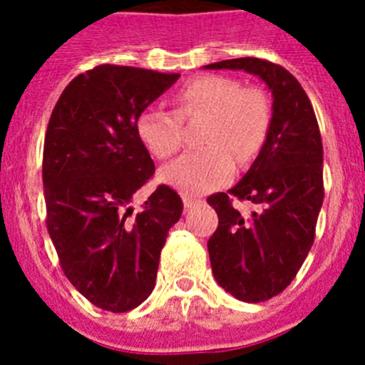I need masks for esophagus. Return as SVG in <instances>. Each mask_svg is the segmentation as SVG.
I'll list each match as a JSON object with an SVG mask.
<instances>
[{
	"label": "esophagus",
	"mask_w": 365,
	"mask_h": 365,
	"mask_svg": "<svg viewBox=\"0 0 365 365\" xmlns=\"http://www.w3.org/2000/svg\"><path fill=\"white\" fill-rule=\"evenodd\" d=\"M182 202H185V208H192L195 202H199V199H195L193 195H182Z\"/></svg>",
	"instance_id": "obj_1"
}]
</instances>
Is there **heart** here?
Here are the masks:
<instances>
[{
    "label": "heart",
    "instance_id": "heart-1",
    "mask_svg": "<svg viewBox=\"0 0 365 365\" xmlns=\"http://www.w3.org/2000/svg\"><path fill=\"white\" fill-rule=\"evenodd\" d=\"M173 102L175 111L144 109L135 130L153 157L170 159L182 146V120L205 115L199 135L205 146L185 153L160 172V179L180 192L199 195L222 186L234 173V159L240 164L256 159L269 137V98L230 76H197L180 87Z\"/></svg>",
    "mask_w": 365,
    "mask_h": 365
}]
</instances>
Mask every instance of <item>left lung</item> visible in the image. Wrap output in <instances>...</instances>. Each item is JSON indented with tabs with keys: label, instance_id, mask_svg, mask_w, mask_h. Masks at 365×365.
Instances as JSON below:
<instances>
[{
	"label": "left lung",
	"instance_id": "obj_1",
	"mask_svg": "<svg viewBox=\"0 0 365 365\" xmlns=\"http://www.w3.org/2000/svg\"><path fill=\"white\" fill-rule=\"evenodd\" d=\"M206 69H243L272 91L269 137L247 175L206 199L219 227L208 240L219 285L247 303L278 296L296 278L316 235L324 202V146L307 93L285 67L261 58H234ZM257 210L245 218L233 199Z\"/></svg>",
	"mask_w": 365,
	"mask_h": 365
}]
</instances>
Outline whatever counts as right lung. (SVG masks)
Instances as JSON below:
<instances>
[{"label": "right lung", "instance_id": "1", "mask_svg": "<svg viewBox=\"0 0 365 365\" xmlns=\"http://www.w3.org/2000/svg\"><path fill=\"white\" fill-rule=\"evenodd\" d=\"M180 74L102 63L78 74L58 98L45 131L47 230L76 291L109 312H128L151 294L168 230L182 199L159 185L133 214L155 164L137 117Z\"/></svg>", "mask_w": 365, "mask_h": 365}]
</instances>
